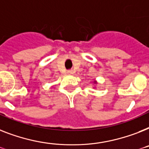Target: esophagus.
I'll return each mask as SVG.
<instances>
[{"label": "esophagus", "instance_id": "obj_1", "mask_svg": "<svg viewBox=\"0 0 149 149\" xmlns=\"http://www.w3.org/2000/svg\"><path fill=\"white\" fill-rule=\"evenodd\" d=\"M67 73H68V74H72V73H73V71H72V70H68V71H67Z\"/></svg>", "mask_w": 149, "mask_h": 149}]
</instances>
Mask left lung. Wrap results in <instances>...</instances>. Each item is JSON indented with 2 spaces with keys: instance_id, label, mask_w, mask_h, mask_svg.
<instances>
[{
  "instance_id": "8db88e82",
  "label": "left lung",
  "mask_w": 149,
  "mask_h": 149,
  "mask_svg": "<svg viewBox=\"0 0 149 149\" xmlns=\"http://www.w3.org/2000/svg\"><path fill=\"white\" fill-rule=\"evenodd\" d=\"M93 83H94V84H96V83H97V82H96V81H94V82H93Z\"/></svg>"
}]
</instances>
